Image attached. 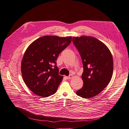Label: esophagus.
Segmentation results:
<instances>
[{
  "label": "esophagus",
  "mask_w": 129,
  "mask_h": 129,
  "mask_svg": "<svg viewBox=\"0 0 129 129\" xmlns=\"http://www.w3.org/2000/svg\"><path fill=\"white\" fill-rule=\"evenodd\" d=\"M66 77V79H68V80H70V79H72V77H73V76L72 75H70L69 76H67V77Z\"/></svg>",
  "instance_id": "obj_1"
}]
</instances>
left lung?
Listing matches in <instances>:
<instances>
[{
	"mask_svg": "<svg viewBox=\"0 0 129 129\" xmlns=\"http://www.w3.org/2000/svg\"><path fill=\"white\" fill-rule=\"evenodd\" d=\"M83 66L82 88L76 94L90 99L98 95L110 82L113 74V58L110 50L102 42L92 37H73Z\"/></svg>",
	"mask_w": 129,
	"mask_h": 129,
	"instance_id": "obj_1",
	"label": "left lung"
}]
</instances>
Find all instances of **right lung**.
I'll return each instance as SVG.
<instances>
[{"label": "right lung", "mask_w": 129, "mask_h": 129, "mask_svg": "<svg viewBox=\"0 0 129 129\" xmlns=\"http://www.w3.org/2000/svg\"><path fill=\"white\" fill-rule=\"evenodd\" d=\"M72 37L46 36L37 39L27 48L21 71L24 82L34 94L47 97L55 93L63 76L58 74L56 60L69 46Z\"/></svg>", "instance_id": "right-lung-1"}]
</instances>
